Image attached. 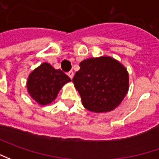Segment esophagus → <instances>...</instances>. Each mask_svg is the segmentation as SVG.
I'll return each instance as SVG.
<instances>
[{"label":"esophagus","mask_w":159,"mask_h":159,"mask_svg":"<svg viewBox=\"0 0 159 159\" xmlns=\"http://www.w3.org/2000/svg\"><path fill=\"white\" fill-rule=\"evenodd\" d=\"M68 75H69V77L72 79V78H73V76H74V72H73V71H69V73H68Z\"/></svg>","instance_id":"34e87169"}]
</instances>
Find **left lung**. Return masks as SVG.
I'll list each match as a JSON object with an SVG mask.
<instances>
[{"mask_svg": "<svg viewBox=\"0 0 159 159\" xmlns=\"http://www.w3.org/2000/svg\"><path fill=\"white\" fill-rule=\"evenodd\" d=\"M79 66L73 83L87 110L109 112L121 103L129 90V73L121 63L102 56L84 60Z\"/></svg>", "mask_w": 159, "mask_h": 159, "instance_id": "obj_1", "label": "left lung"}]
</instances>
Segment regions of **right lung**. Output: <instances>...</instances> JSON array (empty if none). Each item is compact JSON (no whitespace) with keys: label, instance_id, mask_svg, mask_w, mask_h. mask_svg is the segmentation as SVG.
<instances>
[{"label":"right lung","instance_id":"right-lung-1","mask_svg":"<svg viewBox=\"0 0 159 159\" xmlns=\"http://www.w3.org/2000/svg\"><path fill=\"white\" fill-rule=\"evenodd\" d=\"M71 79L61 69H55L49 63H42L29 75L27 89L30 97L39 105H47L57 97L59 90Z\"/></svg>","mask_w":159,"mask_h":159}]
</instances>
